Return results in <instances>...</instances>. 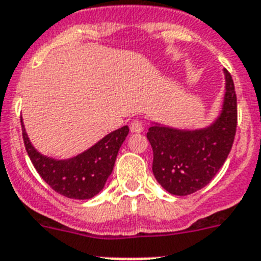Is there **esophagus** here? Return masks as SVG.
I'll return each instance as SVG.
<instances>
[{"mask_svg": "<svg viewBox=\"0 0 261 261\" xmlns=\"http://www.w3.org/2000/svg\"><path fill=\"white\" fill-rule=\"evenodd\" d=\"M144 130V124L140 121H133L130 124V131L131 133H142Z\"/></svg>", "mask_w": 261, "mask_h": 261, "instance_id": "obj_1", "label": "esophagus"}]
</instances>
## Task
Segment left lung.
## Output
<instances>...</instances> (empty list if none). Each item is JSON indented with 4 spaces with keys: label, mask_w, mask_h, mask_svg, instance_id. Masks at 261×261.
Returning <instances> with one entry per match:
<instances>
[{
    "label": "left lung",
    "mask_w": 261,
    "mask_h": 261,
    "mask_svg": "<svg viewBox=\"0 0 261 261\" xmlns=\"http://www.w3.org/2000/svg\"><path fill=\"white\" fill-rule=\"evenodd\" d=\"M226 93L218 119L201 130H177L152 124L147 139L153 151L152 172L158 182L174 196L202 189L226 162L238 123L237 94L232 77L225 69Z\"/></svg>",
    "instance_id": "1"
}]
</instances>
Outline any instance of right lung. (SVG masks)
I'll use <instances>...</instances> for the list:
<instances>
[{
    "instance_id": "1",
    "label": "right lung",
    "mask_w": 261,
    "mask_h": 261,
    "mask_svg": "<svg viewBox=\"0 0 261 261\" xmlns=\"http://www.w3.org/2000/svg\"><path fill=\"white\" fill-rule=\"evenodd\" d=\"M24 147L36 172L56 193L73 199H89L98 194L112 174L118 151L128 134L127 126L108 134L85 152L67 160L42 155L29 140L21 118Z\"/></svg>"
}]
</instances>
